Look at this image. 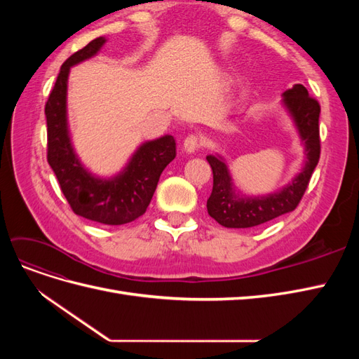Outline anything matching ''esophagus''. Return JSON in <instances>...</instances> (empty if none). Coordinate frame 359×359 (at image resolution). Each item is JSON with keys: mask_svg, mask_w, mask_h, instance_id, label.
<instances>
[{"mask_svg": "<svg viewBox=\"0 0 359 359\" xmlns=\"http://www.w3.org/2000/svg\"><path fill=\"white\" fill-rule=\"evenodd\" d=\"M202 144V140L198 135H189L186 137V140H184V149L187 151V153H194V151L199 149Z\"/></svg>", "mask_w": 359, "mask_h": 359, "instance_id": "34e87169", "label": "esophagus"}]
</instances>
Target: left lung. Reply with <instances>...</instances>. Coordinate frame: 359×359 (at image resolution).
Masks as SVG:
<instances>
[{
  "label": "left lung",
  "mask_w": 359,
  "mask_h": 359,
  "mask_svg": "<svg viewBox=\"0 0 359 359\" xmlns=\"http://www.w3.org/2000/svg\"><path fill=\"white\" fill-rule=\"evenodd\" d=\"M283 104L295 123L299 137L306 147V163L302 170L286 187L268 196L247 198L235 193L232 177L220 156H208L212 169V191L206 201V208L212 219L224 227H253L277 219L293 211L307 190L314 168L320 157L319 114L320 106L316 99L309 95L304 85L297 83L283 93Z\"/></svg>",
  "instance_id": "8db88e82"
}]
</instances>
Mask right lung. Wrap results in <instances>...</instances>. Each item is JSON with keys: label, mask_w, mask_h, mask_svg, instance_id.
Here are the masks:
<instances>
[{"label": "right lung", "mask_w": 359, "mask_h": 359, "mask_svg": "<svg viewBox=\"0 0 359 359\" xmlns=\"http://www.w3.org/2000/svg\"><path fill=\"white\" fill-rule=\"evenodd\" d=\"M104 41V37L94 39L61 66L45 106L48 163L74 214L116 226L133 222L147 211L161 172L177 156V144L170 135L148 140L112 178H99L82 166L69 135L67 79L70 67L94 57Z\"/></svg>", "instance_id": "add662e5"}]
</instances>
